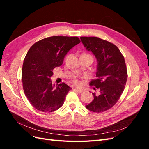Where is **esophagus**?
<instances>
[{
  "label": "esophagus",
  "mask_w": 149,
  "mask_h": 149,
  "mask_svg": "<svg viewBox=\"0 0 149 149\" xmlns=\"http://www.w3.org/2000/svg\"><path fill=\"white\" fill-rule=\"evenodd\" d=\"M76 90H77V91L79 92V93H83L84 91V89H81V88H75Z\"/></svg>",
  "instance_id": "34e87169"
}]
</instances>
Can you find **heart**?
I'll list each match as a JSON object with an SVG mask.
<instances>
[{"instance_id":"b5f03b06","label":"heart","mask_w":149,"mask_h":149,"mask_svg":"<svg viewBox=\"0 0 149 149\" xmlns=\"http://www.w3.org/2000/svg\"><path fill=\"white\" fill-rule=\"evenodd\" d=\"M73 83H74V84L77 85V86H79V85L81 84V81H79V79H76V78H74V79H73Z\"/></svg>"}]
</instances>
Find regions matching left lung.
Segmentation results:
<instances>
[{"mask_svg": "<svg viewBox=\"0 0 149 149\" xmlns=\"http://www.w3.org/2000/svg\"><path fill=\"white\" fill-rule=\"evenodd\" d=\"M84 47L97 60L96 79L90 82L96 93L94 100L86 106L90 111L102 112L116 104L127 79L124 58L113 43L98 37H80Z\"/></svg>", "mask_w": 149, "mask_h": 149, "instance_id": "obj_1", "label": "left lung"}]
</instances>
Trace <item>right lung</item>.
Returning <instances> with one entry per match:
<instances>
[{"instance_id":"add662e5","label":"right lung","mask_w":149,"mask_h":149,"mask_svg":"<svg viewBox=\"0 0 149 149\" xmlns=\"http://www.w3.org/2000/svg\"><path fill=\"white\" fill-rule=\"evenodd\" d=\"M79 43L76 37L53 36L29 49L22 67V83L26 97L36 109L50 112L63 104L71 88L65 83L55 86L50 78L53 70L62 65L67 53Z\"/></svg>"}]
</instances>
